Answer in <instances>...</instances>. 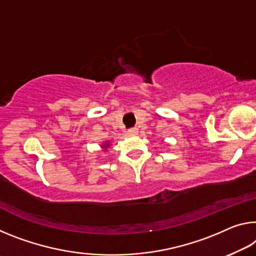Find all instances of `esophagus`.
Returning a JSON list of instances; mask_svg holds the SVG:
<instances>
[{
	"mask_svg": "<svg viewBox=\"0 0 256 256\" xmlns=\"http://www.w3.org/2000/svg\"><path fill=\"white\" fill-rule=\"evenodd\" d=\"M128 132V134L134 136V134H136V133H138V128H130Z\"/></svg>",
	"mask_w": 256,
	"mask_h": 256,
	"instance_id": "1",
	"label": "esophagus"
}]
</instances>
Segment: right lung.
Here are the masks:
<instances>
[{"instance_id": "1", "label": "right lung", "mask_w": 256, "mask_h": 256, "mask_svg": "<svg viewBox=\"0 0 256 256\" xmlns=\"http://www.w3.org/2000/svg\"><path fill=\"white\" fill-rule=\"evenodd\" d=\"M108 146H109V144H108V142L104 144H102V148H104V149H107V148H108Z\"/></svg>"}]
</instances>
